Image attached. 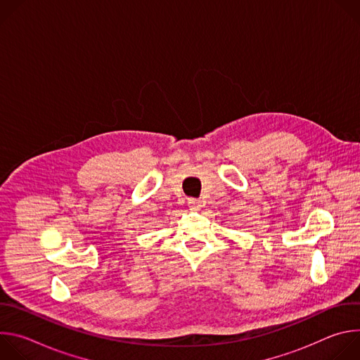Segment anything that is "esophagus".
<instances>
[{
    "instance_id": "34e87169",
    "label": "esophagus",
    "mask_w": 360,
    "mask_h": 360,
    "mask_svg": "<svg viewBox=\"0 0 360 360\" xmlns=\"http://www.w3.org/2000/svg\"><path fill=\"white\" fill-rule=\"evenodd\" d=\"M188 205H189L191 211H199L203 207V202L200 199H196V198H189Z\"/></svg>"
}]
</instances>
